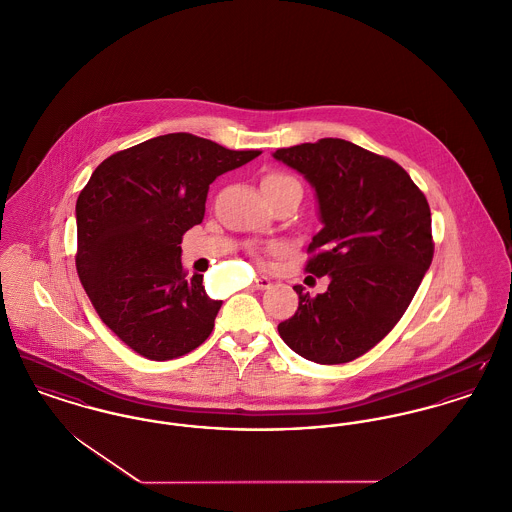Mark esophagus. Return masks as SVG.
Wrapping results in <instances>:
<instances>
[{
    "label": "esophagus",
    "instance_id": "obj_1",
    "mask_svg": "<svg viewBox=\"0 0 512 512\" xmlns=\"http://www.w3.org/2000/svg\"><path fill=\"white\" fill-rule=\"evenodd\" d=\"M269 286H271V280H269L267 276H257V278L253 280V284H251L253 290H265V288H269Z\"/></svg>",
    "mask_w": 512,
    "mask_h": 512
}]
</instances>
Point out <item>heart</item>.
Masks as SVG:
<instances>
[{"label": "heart", "mask_w": 512, "mask_h": 512, "mask_svg": "<svg viewBox=\"0 0 512 512\" xmlns=\"http://www.w3.org/2000/svg\"><path fill=\"white\" fill-rule=\"evenodd\" d=\"M282 183H298V181L294 180V178H290V176H286V174H278V172H272L269 176H265V180H263V187H271V185H282ZM278 247L272 243V245H267L265 247V251L267 253H272V251H276Z\"/></svg>", "instance_id": "heart-1"}]
</instances>
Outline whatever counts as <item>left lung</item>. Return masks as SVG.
<instances>
[{
  "instance_id": "left-lung-1",
  "label": "left lung",
  "mask_w": 512,
  "mask_h": 512,
  "mask_svg": "<svg viewBox=\"0 0 512 512\" xmlns=\"http://www.w3.org/2000/svg\"><path fill=\"white\" fill-rule=\"evenodd\" d=\"M272 156L303 174L317 193L323 228L307 247L305 271L331 278L315 298L294 286L300 307L278 325L280 338L315 363L356 360L400 321L431 265L427 199L394 160L344 139Z\"/></svg>"
}]
</instances>
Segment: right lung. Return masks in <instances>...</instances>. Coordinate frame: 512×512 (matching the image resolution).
<instances>
[{"instance_id": "right-lung-1", "label": "right lung", "mask_w": 512, "mask_h": 512, "mask_svg": "<svg viewBox=\"0 0 512 512\" xmlns=\"http://www.w3.org/2000/svg\"><path fill=\"white\" fill-rule=\"evenodd\" d=\"M261 151L168 133L108 156L77 199L81 284L102 323L147 360L201 346L222 301L181 267V238L201 224L209 185Z\"/></svg>"}]
</instances>
